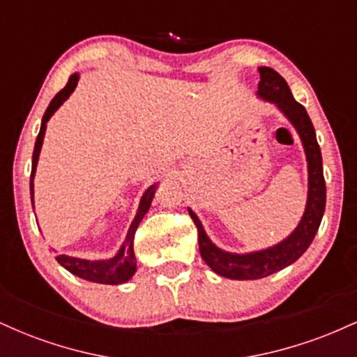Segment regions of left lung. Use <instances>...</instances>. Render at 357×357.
<instances>
[{"label": "left lung", "mask_w": 357, "mask_h": 357, "mask_svg": "<svg viewBox=\"0 0 357 357\" xmlns=\"http://www.w3.org/2000/svg\"><path fill=\"white\" fill-rule=\"evenodd\" d=\"M260 82H258V96L261 99L272 102L282 114L292 122L298 136L302 139L304 151L307 155V167H309V195H307L305 213L302 216L298 227L294 230L289 238L260 252L245 253H228L211 243L198 216L190 210V216L198 228L199 253L203 260L213 272L221 277L235 278V280H257L264 278L278 270L289 267L290 264L302 257V253L312 243L319 225L322 221L324 210H326V181H324L322 155L321 147L317 144L315 130L305 107L294 99L289 85L280 73L270 67H260Z\"/></svg>", "instance_id": "obj_1"}]
</instances>
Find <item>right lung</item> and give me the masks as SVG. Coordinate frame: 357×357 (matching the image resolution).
<instances>
[{
  "label": "right lung",
  "instance_id": "right-lung-1",
  "mask_svg": "<svg viewBox=\"0 0 357 357\" xmlns=\"http://www.w3.org/2000/svg\"><path fill=\"white\" fill-rule=\"evenodd\" d=\"M80 75L79 73H73V75L68 79L67 85L53 97V100L48 105V109L45 110V116L42 119V127H40V134L36 137L35 142V151H33V162H31V176H30V192H31V203H33V178L36 171V162H38L40 149H42L43 144V136L45 129H47L48 119L53 116L56 109L63 104L65 100L68 99V96L73 92V89L77 87V82H79ZM155 191V184L149 186L146 190L144 195L141 198V204H139V210L136 218H134L132 225H130L129 231H127L126 241L122 245L121 250L117 252L116 257L109 258V260H82V258H73L67 255H59L56 257V261L63 268H67L68 272L73 273V275L84 278V280L96 282V284H107V285H117L124 284V282L129 280L130 277L136 272V257H134V235H136V230L141 223V220L144 218V215L149 210L151 202H153V196Z\"/></svg>",
  "mask_w": 357,
  "mask_h": 357
}]
</instances>
